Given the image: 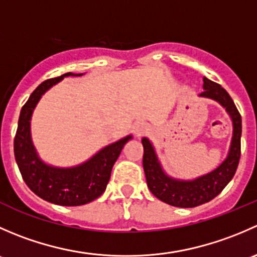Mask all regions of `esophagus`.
<instances>
[{"mask_svg": "<svg viewBox=\"0 0 257 257\" xmlns=\"http://www.w3.org/2000/svg\"><path fill=\"white\" fill-rule=\"evenodd\" d=\"M134 132H136L137 136H142V134L145 132V126L142 123L136 124V126H134Z\"/></svg>", "mask_w": 257, "mask_h": 257, "instance_id": "esophagus-1", "label": "esophagus"}]
</instances>
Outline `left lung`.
I'll return each mask as SVG.
<instances>
[{"mask_svg": "<svg viewBox=\"0 0 257 257\" xmlns=\"http://www.w3.org/2000/svg\"><path fill=\"white\" fill-rule=\"evenodd\" d=\"M200 97L211 98L226 108L234 125L231 145L226 159L219 168L209 174L193 181L175 180L165 175L155 155L154 148L147 138H143V168L149 190L159 200L178 206L194 208L212 200L229 184L236 173L241 155V115L229 93L220 84L204 77V92Z\"/></svg>", "mask_w": 257, "mask_h": 257, "instance_id": "8db88e82", "label": "left lung"}]
</instances>
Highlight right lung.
I'll return each mask as SVG.
<instances>
[{"instance_id": "right-lung-1", "label": "right lung", "mask_w": 257, "mask_h": 257, "mask_svg": "<svg viewBox=\"0 0 257 257\" xmlns=\"http://www.w3.org/2000/svg\"><path fill=\"white\" fill-rule=\"evenodd\" d=\"M68 76L82 74L64 73L61 77L45 80L33 90L21 109L14 150L21 175L36 195L57 205L78 206L90 203L104 193L114 163L124 144L132 139V136L103 148L94 157L78 167L63 169L45 164L38 158L31 139V115L43 93L63 79V77Z\"/></svg>"}]
</instances>
